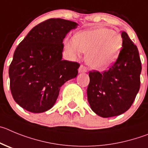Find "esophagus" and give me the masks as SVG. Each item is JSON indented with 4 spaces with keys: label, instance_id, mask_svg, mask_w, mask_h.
<instances>
[{
    "label": "esophagus",
    "instance_id": "34e87169",
    "mask_svg": "<svg viewBox=\"0 0 148 148\" xmlns=\"http://www.w3.org/2000/svg\"><path fill=\"white\" fill-rule=\"evenodd\" d=\"M78 71H79V73H85L87 71V69H86V66H83V65H80L79 69H78Z\"/></svg>",
    "mask_w": 148,
    "mask_h": 148
}]
</instances>
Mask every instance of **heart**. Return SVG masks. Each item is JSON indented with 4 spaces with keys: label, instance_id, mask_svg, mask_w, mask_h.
I'll use <instances>...</instances> for the list:
<instances>
[{
    "label": "heart",
    "instance_id": "heart-1",
    "mask_svg": "<svg viewBox=\"0 0 148 148\" xmlns=\"http://www.w3.org/2000/svg\"><path fill=\"white\" fill-rule=\"evenodd\" d=\"M122 36L107 28L87 30L78 33L74 39H67L66 48L74 55L88 53L86 62L93 69L103 70L112 65L122 48Z\"/></svg>",
    "mask_w": 148,
    "mask_h": 148
}]
</instances>
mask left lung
<instances>
[{
	"instance_id": "obj_1",
	"label": "left lung",
	"mask_w": 148,
	"mask_h": 148,
	"mask_svg": "<svg viewBox=\"0 0 148 148\" xmlns=\"http://www.w3.org/2000/svg\"><path fill=\"white\" fill-rule=\"evenodd\" d=\"M121 36L123 44L116 62L108 71L89 72L88 101L93 111L104 118L127 111L140 88L139 51L125 32Z\"/></svg>"
}]
</instances>
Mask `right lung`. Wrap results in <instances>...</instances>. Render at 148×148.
<instances>
[{
    "label": "right lung",
    "mask_w": 148,
    "mask_h": 148,
    "mask_svg": "<svg viewBox=\"0 0 148 148\" xmlns=\"http://www.w3.org/2000/svg\"><path fill=\"white\" fill-rule=\"evenodd\" d=\"M77 23L51 18L34 26L16 48L9 66L10 89L25 110L42 113L54 106L61 86L76 77L79 64L62 60V41Z\"/></svg>",
    "instance_id": "add662e5"
}]
</instances>
